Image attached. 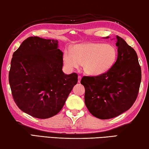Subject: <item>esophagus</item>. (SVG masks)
<instances>
[{
    "mask_svg": "<svg viewBox=\"0 0 149 149\" xmlns=\"http://www.w3.org/2000/svg\"><path fill=\"white\" fill-rule=\"evenodd\" d=\"M81 76L79 75V76H78V83L81 82Z\"/></svg>",
    "mask_w": 149,
    "mask_h": 149,
    "instance_id": "34e87169",
    "label": "esophagus"
}]
</instances>
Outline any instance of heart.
Returning <instances> with one entry per match:
<instances>
[{"label": "heart", "mask_w": 149, "mask_h": 149, "mask_svg": "<svg viewBox=\"0 0 149 149\" xmlns=\"http://www.w3.org/2000/svg\"><path fill=\"white\" fill-rule=\"evenodd\" d=\"M117 50L110 45L84 42L75 45L71 50H65L63 60L70 69L84 65L87 74L99 75L108 71L117 58Z\"/></svg>", "instance_id": "obj_1"}]
</instances>
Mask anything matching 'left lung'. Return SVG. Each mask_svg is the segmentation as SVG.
<instances>
[{"label": "left lung", "mask_w": 149, "mask_h": 149, "mask_svg": "<svg viewBox=\"0 0 149 149\" xmlns=\"http://www.w3.org/2000/svg\"><path fill=\"white\" fill-rule=\"evenodd\" d=\"M116 39L118 57L113 66L104 74L84 76L81 80L87 109L101 120L115 118L129 110L137 99L141 81L135 50L122 37L117 35Z\"/></svg>", "instance_id": "8db88e82"}]
</instances>
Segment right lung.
I'll use <instances>...</instances> for the list:
<instances>
[{"label": "right lung", "instance_id": "add662e5", "mask_svg": "<svg viewBox=\"0 0 149 149\" xmlns=\"http://www.w3.org/2000/svg\"><path fill=\"white\" fill-rule=\"evenodd\" d=\"M57 40L30 37L12 55L9 84L15 103L33 117L57 114L77 83V74L62 72L63 52Z\"/></svg>", "mask_w": 149, "mask_h": 149}]
</instances>
